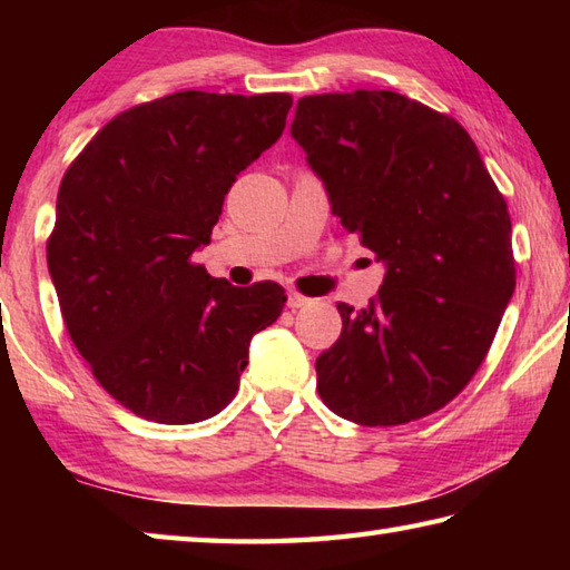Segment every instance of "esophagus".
Listing matches in <instances>:
<instances>
[{
    "label": "esophagus",
    "instance_id": "1",
    "mask_svg": "<svg viewBox=\"0 0 570 570\" xmlns=\"http://www.w3.org/2000/svg\"><path fill=\"white\" fill-rule=\"evenodd\" d=\"M308 302H312V298H306L304 294H298V292H288V296H286V306L288 308H302Z\"/></svg>",
    "mask_w": 570,
    "mask_h": 570
}]
</instances>
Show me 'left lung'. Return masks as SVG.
Wrapping results in <instances>:
<instances>
[{"mask_svg": "<svg viewBox=\"0 0 570 570\" xmlns=\"http://www.w3.org/2000/svg\"><path fill=\"white\" fill-rule=\"evenodd\" d=\"M292 135L350 234L387 264L316 360L326 407L392 428L445 407L485 360L515 288L503 193L462 125L392 90L308 95Z\"/></svg>", "mask_w": 570, "mask_h": 570, "instance_id": "left-lung-1", "label": "left lung"}]
</instances>
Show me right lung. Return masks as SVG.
<instances>
[{
  "mask_svg": "<svg viewBox=\"0 0 570 570\" xmlns=\"http://www.w3.org/2000/svg\"><path fill=\"white\" fill-rule=\"evenodd\" d=\"M292 102L166 95L115 115L65 170L47 238L62 320L95 380L138 417H214L236 397L250 336L282 316L284 286H230L193 254Z\"/></svg>",
  "mask_w": 570,
  "mask_h": 570,
  "instance_id": "obj_1",
  "label": "right lung"
}]
</instances>
